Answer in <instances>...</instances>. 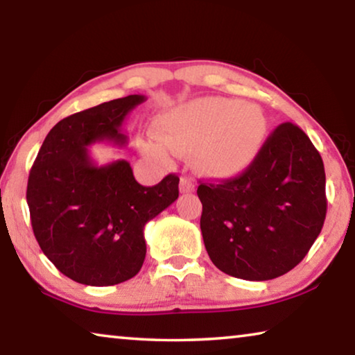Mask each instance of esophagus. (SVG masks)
Segmentation results:
<instances>
[{
	"label": "esophagus",
	"mask_w": 355,
	"mask_h": 355,
	"mask_svg": "<svg viewBox=\"0 0 355 355\" xmlns=\"http://www.w3.org/2000/svg\"><path fill=\"white\" fill-rule=\"evenodd\" d=\"M196 188L194 180L191 177H182L180 178V193H193Z\"/></svg>",
	"instance_id": "34e87169"
}]
</instances>
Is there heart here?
<instances>
[{
	"label": "heart",
	"mask_w": 355,
	"mask_h": 355,
	"mask_svg": "<svg viewBox=\"0 0 355 355\" xmlns=\"http://www.w3.org/2000/svg\"><path fill=\"white\" fill-rule=\"evenodd\" d=\"M164 144H148V155L166 157L168 148L194 153L202 175L227 180L248 171L267 140L268 121L261 107L240 99L204 98L164 112L155 121Z\"/></svg>",
	"instance_id": "1"
}]
</instances>
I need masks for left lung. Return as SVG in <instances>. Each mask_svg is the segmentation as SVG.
<instances>
[{"label":"left lung","mask_w":355,"mask_h":355,"mask_svg":"<svg viewBox=\"0 0 355 355\" xmlns=\"http://www.w3.org/2000/svg\"><path fill=\"white\" fill-rule=\"evenodd\" d=\"M198 196L211 262L248 281L278 278L300 263L327 211L322 157L289 121L270 134L248 171L221 184L200 183Z\"/></svg>","instance_id":"obj_1"}]
</instances>
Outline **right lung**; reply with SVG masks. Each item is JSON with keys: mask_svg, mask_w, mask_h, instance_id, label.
<instances>
[{"mask_svg": "<svg viewBox=\"0 0 355 355\" xmlns=\"http://www.w3.org/2000/svg\"><path fill=\"white\" fill-rule=\"evenodd\" d=\"M144 101L129 94L63 118L31 167L33 232L49 261L80 284L114 286L136 277L147 254L145 224L178 198L173 173L142 187L126 159L99 166L89 155L93 144L126 145L121 126Z\"/></svg>", "mask_w": 355, "mask_h": 355, "instance_id": "obj_1", "label": "right lung"}]
</instances>
